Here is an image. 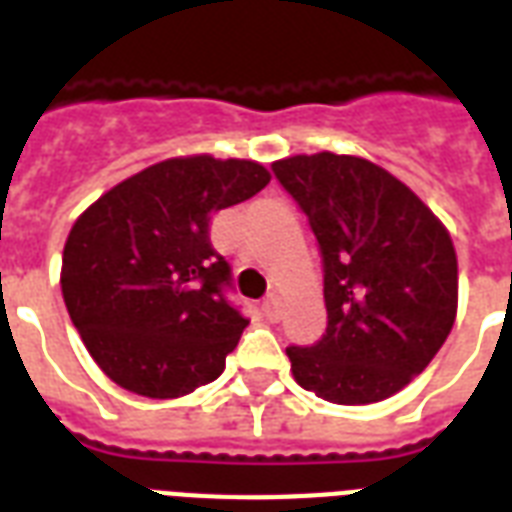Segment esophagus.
<instances>
[{
  "instance_id": "1",
  "label": "esophagus",
  "mask_w": 512,
  "mask_h": 512,
  "mask_svg": "<svg viewBox=\"0 0 512 512\" xmlns=\"http://www.w3.org/2000/svg\"><path fill=\"white\" fill-rule=\"evenodd\" d=\"M260 308H263V316L268 321H279V316H281V300L276 295H268L263 300V303H260Z\"/></svg>"
}]
</instances>
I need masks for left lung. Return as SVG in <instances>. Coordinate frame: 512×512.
I'll return each instance as SVG.
<instances>
[{
    "label": "left lung",
    "mask_w": 512,
    "mask_h": 512,
    "mask_svg": "<svg viewBox=\"0 0 512 512\" xmlns=\"http://www.w3.org/2000/svg\"><path fill=\"white\" fill-rule=\"evenodd\" d=\"M324 263L327 335L289 345L292 374L332 404H374L433 361L457 316V255L441 220L377 164L321 151L273 162Z\"/></svg>",
    "instance_id": "obj_1"
}]
</instances>
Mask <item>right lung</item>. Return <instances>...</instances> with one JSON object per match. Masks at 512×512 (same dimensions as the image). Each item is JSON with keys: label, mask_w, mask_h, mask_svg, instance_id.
Returning <instances> with one entry per match:
<instances>
[{"label": "right lung", "mask_w": 512, "mask_h": 512, "mask_svg": "<svg viewBox=\"0 0 512 512\" xmlns=\"http://www.w3.org/2000/svg\"><path fill=\"white\" fill-rule=\"evenodd\" d=\"M268 183L257 162L180 156L127 177L79 215L60 289L116 385L177 398L223 374L249 321L225 297L231 265L209 241V220Z\"/></svg>", "instance_id": "1"}]
</instances>
